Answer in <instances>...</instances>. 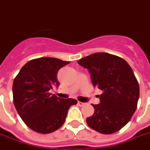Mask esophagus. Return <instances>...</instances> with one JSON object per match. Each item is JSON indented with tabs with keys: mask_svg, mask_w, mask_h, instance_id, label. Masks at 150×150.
<instances>
[{
	"mask_svg": "<svg viewBox=\"0 0 150 150\" xmlns=\"http://www.w3.org/2000/svg\"><path fill=\"white\" fill-rule=\"evenodd\" d=\"M78 105H79V106H83V105H85V103H81V102H79V101H78Z\"/></svg>",
	"mask_w": 150,
	"mask_h": 150,
	"instance_id": "34e87169",
	"label": "esophagus"
}]
</instances>
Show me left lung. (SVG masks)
Here are the masks:
<instances>
[{"label":"left lung","instance_id":"obj_1","mask_svg":"<svg viewBox=\"0 0 150 150\" xmlns=\"http://www.w3.org/2000/svg\"><path fill=\"white\" fill-rule=\"evenodd\" d=\"M88 69L95 87L103 91L100 103L86 122L102 134L118 132L129 122L137 107L139 86L129 64L119 56L98 52L78 61Z\"/></svg>","mask_w":150,"mask_h":150}]
</instances>
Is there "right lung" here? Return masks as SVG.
<instances>
[{
  "label": "right lung",
  "instance_id": "1",
  "mask_svg": "<svg viewBox=\"0 0 150 150\" xmlns=\"http://www.w3.org/2000/svg\"><path fill=\"white\" fill-rule=\"evenodd\" d=\"M69 63L55 58H35L24 64L14 78V106L33 131L47 134L57 130L64 124L70 106L77 104L75 99L58 98L49 92L59 86L58 70Z\"/></svg>",
  "mask_w": 150,
  "mask_h": 150
}]
</instances>
